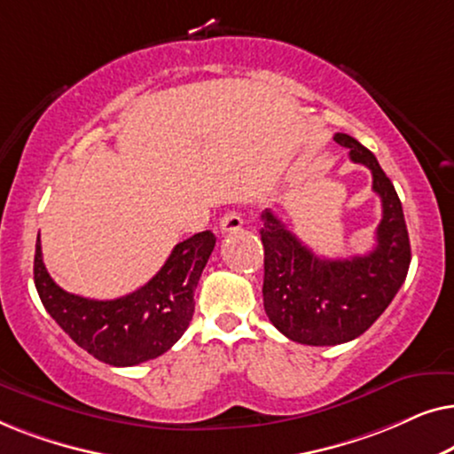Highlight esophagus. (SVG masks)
Instances as JSON below:
<instances>
[{"instance_id": "esophagus-1", "label": "esophagus", "mask_w": 454, "mask_h": 454, "mask_svg": "<svg viewBox=\"0 0 454 454\" xmlns=\"http://www.w3.org/2000/svg\"><path fill=\"white\" fill-rule=\"evenodd\" d=\"M241 225H244V219H241V215L238 213V210H229V213L223 215L219 221V227L223 233L238 231V229H241Z\"/></svg>"}]
</instances>
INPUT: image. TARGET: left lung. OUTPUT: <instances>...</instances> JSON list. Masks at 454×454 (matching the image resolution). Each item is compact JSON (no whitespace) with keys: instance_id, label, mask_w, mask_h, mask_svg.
Segmentation results:
<instances>
[{"instance_id":"1","label":"left lung","mask_w":454,"mask_h":454,"mask_svg":"<svg viewBox=\"0 0 454 454\" xmlns=\"http://www.w3.org/2000/svg\"><path fill=\"white\" fill-rule=\"evenodd\" d=\"M353 163L372 171V190L382 200L376 247L365 256L320 258L270 210L262 215L264 312L285 337L301 345H340L364 334L405 281L411 246L396 190L374 154L349 134H334Z\"/></svg>"}]
</instances>
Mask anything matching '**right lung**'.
<instances>
[{"mask_svg":"<svg viewBox=\"0 0 454 454\" xmlns=\"http://www.w3.org/2000/svg\"><path fill=\"white\" fill-rule=\"evenodd\" d=\"M210 231L179 241L146 285L117 300L67 294L43 264L41 238L35 250V285L49 316L98 362L117 368L163 356L177 343L194 314V291L215 250Z\"/></svg>","mask_w":454,"mask_h":454,"instance_id":"add662e5","label":"right lung"}]
</instances>
